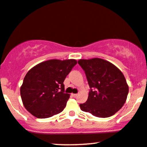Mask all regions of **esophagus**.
<instances>
[{
    "label": "esophagus",
    "mask_w": 147,
    "mask_h": 147,
    "mask_svg": "<svg viewBox=\"0 0 147 147\" xmlns=\"http://www.w3.org/2000/svg\"><path fill=\"white\" fill-rule=\"evenodd\" d=\"M72 96H73L74 97H77V95H78V94H77V93H72Z\"/></svg>",
    "instance_id": "esophagus-1"
}]
</instances>
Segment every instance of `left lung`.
I'll use <instances>...</instances> for the list:
<instances>
[{
	"mask_svg": "<svg viewBox=\"0 0 147 147\" xmlns=\"http://www.w3.org/2000/svg\"><path fill=\"white\" fill-rule=\"evenodd\" d=\"M91 91L82 111L98 118H108L122 108L128 93V85L121 70L107 60L99 58L80 59Z\"/></svg>",
	"mask_w": 147,
	"mask_h": 147,
	"instance_id": "left-lung-1",
	"label": "left lung"
}]
</instances>
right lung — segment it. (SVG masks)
Listing matches in <instances>:
<instances>
[{"mask_svg": "<svg viewBox=\"0 0 147 147\" xmlns=\"http://www.w3.org/2000/svg\"><path fill=\"white\" fill-rule=\"evenodd\" d=\"M77 63L75 59H52L31 68L20 89L25 108L38 118L62 112L70 97V94L64 92V81Z\"/></svg>", "mask_w": 147, "mask_h": 147, "instance_id": "obj_1", "label": "right lung"}]
</instances>
